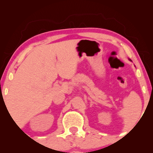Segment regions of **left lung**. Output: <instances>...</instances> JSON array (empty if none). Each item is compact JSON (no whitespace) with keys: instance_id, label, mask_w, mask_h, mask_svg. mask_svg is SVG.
<instances>
[{"instance_id":"1","label":"left lung","mask_w":153,"mask_h":153,"mask_svg":"<svg viewBox=\"0 0 153 153\" xmlns=\"http://www.w3.org/2000/svg\"><path fill=\"white\" fill-rule=\"evenodd\" d=\"M129 60H130V61H131V59H129Z\"/></svg>"}]
</instances>
